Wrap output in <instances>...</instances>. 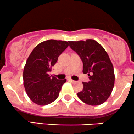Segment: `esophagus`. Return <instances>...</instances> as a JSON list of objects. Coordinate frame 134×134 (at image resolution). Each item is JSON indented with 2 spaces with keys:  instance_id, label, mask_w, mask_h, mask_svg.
<instances>
[{
  "instance_id": "esophagus-1",
  "label": "esophagus",
  "mask_w": 134,
  "mask_h": 134,
  "mask_svg": "<svg viewBox=\"0 0 134 134\" xmlns=\"http://www.w3.org/2000/svg\"><path fill=\"white\" fill-rule=\"evenodd\" d=\"M69 81H70V82H71V83H75V82H76V81L73 80H72V79H69Z\"/></svg>"
}]
</instances>
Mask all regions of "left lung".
I'll return each mask as SVG.
<instances>
[{
  "mask_svg": "<svg viewBox=\"0 0 134 134\" xmlns=\"http://www.w3.org/2000/svg\"><path fill=\"white\" fill-rule=\"evenodd\" d=\"M70 47L83 63V73L89 82H82L83 88L77 94L82 101L91 106L103 104L111 94L115 84L113 66L101 45L92 39L69 41Z\"/></svg>",
  "mask_w": 134,
  "mask_h": 134,
  "instance_id": "8db88e82",
  "label": "left lung"
}]
</instances>
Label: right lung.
<instances>
[{
  "instance_id": "1",
  "label": "right lung",
  "mask_w": 134,
  "mask_h": 134,
  "mask_svg": "<svg viewBox=\"0 0 134 134\" xmlns=\"http://www.w3.org/2000/svg\"><path fill=\"white\" fill-rule=\"evenodd\" d=\"M69 46L66 41L48 40L37 45L27 59L23 70V84L31 101L40 106L54 102L66 80H58L49 72L58 57Z\"/></svg>"
}]
</instances>
